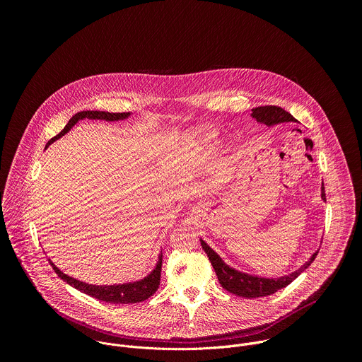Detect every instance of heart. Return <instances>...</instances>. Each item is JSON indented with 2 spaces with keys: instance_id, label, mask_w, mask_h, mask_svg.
I'll return each mask as SVG.
<instances>
[{
  "instance_id": "heart-1",
  "label": "heart",
  "mask_w": 362,
  "mask_h": 362,
  "mask_svg": "<svg viewBox=\"0 0 362 362\" xmlns=\"http://www.w3.org/2000/svg\"><path fill=\"white\" fill-rule=\"evenodd\" d=\"M199 133H200V136H202L204 140H209V139L214 136V133H212V130H211L209 127H203V129H200V130H199Z\"/></svg>"
}]
</instances>
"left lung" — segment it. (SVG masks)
<instances>
[{
	"label": "left lung",
	"instance_id": "1",
	"mask_svg": "<svg viewBox=\"0 0 362 362\" xmlns=\"http://www.w3.org/2000/svg\"><path fill=\"white\" fill-rule=\"evenodd\" d=\"M252 117L256 119L257 122H261L267 126H272V124H278V123H285V122H296L293 116H291L288 112H285L282 107L278 106H261L252 109ZM321 197L324 202H327L325 197V187L322 183L321 187ZM202 247L208 255L209 261L216 272V276L219 279V284L222 285L223 289H226L230 293H235L238 296L242 298H259V296H268L275 293L276 291L288 286L293 279H296L309 265L314 262V259L317 257L318 252H315L311 259L308 262H305L303 267H300L298 271L281 276V278H259V276H253L249 274H243L239 271H235L233 268L228 267L219 255L208 245L204 240L200 239Z\"/></svg>",
	"mask_w": 362,
	"mask_h": 362
}]
</instances>
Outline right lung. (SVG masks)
Wrapping results in <instances>:
<instances>
[{"mask_svg": "<svg viewBox=\"0 0 362 362\" xmlns=\"http://www.w3.org/2000/svg\"><path fill=\"white\" fill-rule=\"evenodd\" d=\"M130 113H109V112H94V110H86V112H80L77 115H74L69 123L66 124V127L53 139H51L48 144L53 143L54 140L60 139L62 136H64L78 120L83 119H98V120H107V122H116V120H123L126 117H129ZM51 268L54 269V272L59 275V278H62L64 282H67L69 285H71L73 288L98 299V300H105L109 303H116V305H124V303H137L141 300H146L147 298H150L154 292L158 291L159 285H160V272H162V255L159 256V261L156 268H154L144 279L137 281V282H130V284H123V285H88L84 282H80L71 276H67L66 274H63L53 262L48 259Z\"/></svg>", "mask_w": 362, "mask_h": 362, "instance_id": "right-lung-1", "label": "right lung"}]
</instances>
